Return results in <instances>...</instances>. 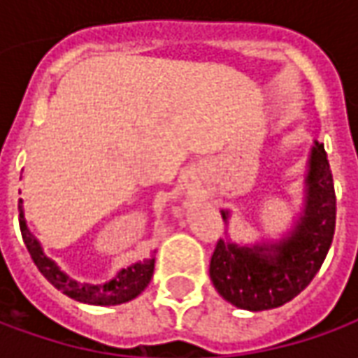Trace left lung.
<instances>
[{"instance_id":"obj_1","label":"left lung","mask_w":358,"mask_h":358,"mask_svg":"<svg viewBox=\"0 0 358 358\" xmlns=\"http://www.w3.org/2000/svg\"><path fill=\"white\" fill-rule=\"evenodd\" d=\"M224 220L228 212H222ZM337 199L324 144L312 148L304 216L273 248H238L218 240L210 259L214 288L230 304L261 312L287 304L312 282L334 241Z\"/></svg>"}]
</instances>
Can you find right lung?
I'll use <instances>...</instances> for the list:
<instances>
[{
    "label": "right lung",
    "instance_id": "add662e5",
    "mask_svg": "<svg viewBox=\"0 0 358 358\" xmlns=\"http://www.w3.org/2000/svg\"><path fill=\"white\" fill-rule=\"evenodd\" d=\"M19 203H23V201H19ZM19 228H21L24 245L31 253V259L34 261L36 268L43 273V277L50 282L52 287H56L66 296L73 298L78 302H85V304H93V306L122 304V302H128V300L138 296L148 287L150 278L154 275V259H148L144 263H136L128 268H122L117 277L105 282V285H78L76 280L66 277L60 268L44 255L43 250H41V243L34 240V236L27 228L21 206H19Z\"/></svg>",
    "mask_w": 358,
    "mask_h": 358
}]
</instances>
